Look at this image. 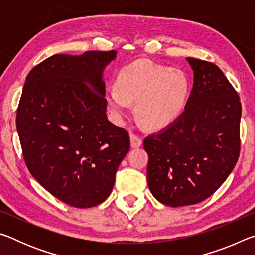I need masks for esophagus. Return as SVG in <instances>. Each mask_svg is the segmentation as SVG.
<instances>
[{"label": "esophagus", "instance_id": "esophagus-1", "mask_svg": "<svg viewBox=\"0 0 255 255\" xmlns=\"http://www.w3.org/2000/svg\"><path fill=\"white\" fill-rule=\"evenodd\" d=\"M141 144H143V140H141V138L136 135V133H130V145L132 148H137L139 147V146H141Z\"/></svg>", "mask_w": 255, "mask_h": 255}]
</instances>
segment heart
Returning <instances> with one entry per match:
<instances>
[{"label": "heart", "mask_w": 255, "mask_h": 255, "mask_svg": "<svg viewBox=\"0 0 255 255\" xmlns=\"http://www.w3.org/2000/svg\"><path fill=\"white\" fill-rule=\"evenodd\" d=\"M190 94V80L179 68L137 60L119 71L116 88L107 90L106 102L116 120L136 103L138 119L146 128L162 129L182 114Z\"/></svg>", "instance_id": "heart-1"}]
</instances>
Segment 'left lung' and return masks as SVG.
Instances as JSON below:
<instances>
[{"instance_id": "left-lung-1", "label": "left lung", "mask_w": 255, "mask_h": 255, "mask_svg": "<svg viewBox=\"0 0 255 255\" xmlns=\"http://www.w3.org/2000/svg\"><path fill=\"white\" fill-rule=\"evenodd\" d=\"M193 88L182 115L144 139L152 195L170 207L204 201L224 183L240 156L242 106L217 65L188 57Z\"/></svg>"}]
</instances>
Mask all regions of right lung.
I'll list each match as a JSON object with an SVG mask.
<instances>
[{"label": "right lung", "instance_id": "add662e5", "mask_svg": "<svg viewBox=\"0 0 255 255\" xmlns=\"http://www.w3.org/2000/svg\"><path fill=\"white\" fill-rule=\"evenodd\" d=\"M117 51L54 55L25 79L16 110L23 158L47 191L76 208L105 201L126 156L128 131L107 118L102 72Z\"/></svg>", "mask_w": 255, "mask_h": 255}]
</instances>
